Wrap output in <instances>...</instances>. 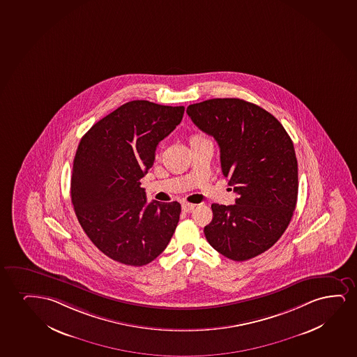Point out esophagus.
I'll use <instances>...</instances> for the list:
<instances>
[{
    "mask_svg": "<svg viewBox=\"0 0 357 357\" xmlns=\"http://www.w3.org/2000/svg\"><path fill=\"white\" fill-rule=\"evenodd\" d=\"M195 207H196V204H181V209L186 212V213H191L192 211H194Z\"/></svg>",
    "mask_w": 357,
    "mask_h": 357,
    "instance_id": "esophagus-1",
    "label": "esophagus"
}]
</instances>
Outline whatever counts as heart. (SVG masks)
I'll use <instances>...</instances> for the list:
<instances>
[{
  "instance_id": "1",
  "label": "heart",
  "mask_w": 357,
  "mask_h": 357,
  "mask_svg": "<svg viewBox=\"0 0 357 357\" xmlns=\"http://www.w3.org/2000/svg\"><path fill=\"white\" fill-rule=\"evenodd\" d=\"M195 138H199V137H195Z\"/></svg>"
}]
</instances>
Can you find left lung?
Segmentation results:
<instances>
[{
	"instance_id": "left-lung-1",
	"label": "left lung",
	"mask_w": 357,
	"mask_h": 357,
	"mask_svg": "<svg viewBox=\"0 0 357 357\" xmlns=\"http://www.w3.org/2000/svg\"><path fill=\"white\" fill-rule=\"evenodd\" d=\"M188 115L212 135L235 204H212L204 227L209 245L220 255L243 261L264 253L286 231L298 197V162L283 126L263 107L237 98L191 104Z\"/></svg>"
}]
</instances>
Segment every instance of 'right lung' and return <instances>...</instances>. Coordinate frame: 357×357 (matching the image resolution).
<instances>
[{
	"label": "right lung",
	"instance_id": "right-lung-1",
	"mask_svg": "<svg viewBox=\"0 0 357 357\" xmlns=\"http://www.w3.org/2000/svg\"><path fill=\"white\" fill-rule=\"evenodd\" d=\"M184 110L148 100L126 102L93 125L76 150L71 176L75 213L98 250L121 264L151 263L176 231L181 204H148L140 179Z\"/></svg>",
	"mask_w": 357,
	"mask_h": 357
}]
</instances>
